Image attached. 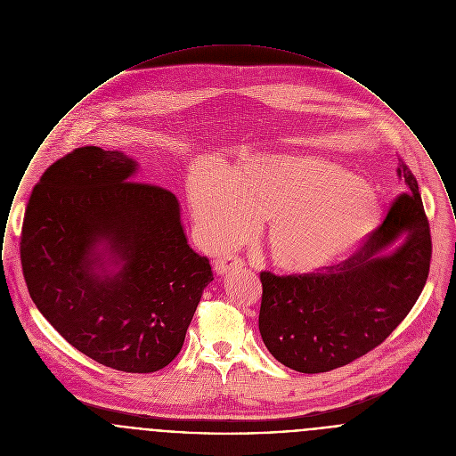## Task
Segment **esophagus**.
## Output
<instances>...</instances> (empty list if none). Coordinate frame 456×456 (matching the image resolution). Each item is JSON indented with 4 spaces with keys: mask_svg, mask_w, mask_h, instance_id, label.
Instances as JSON below:
<instances>
[{
    "mask_svg": "<svg viewBox=\"0 0 456 456\" xmlns=\"http://www.w3.org/2000/svg\"><path fill=\"white\" fill-rule=\"evenodd\" d=\"M243 266H245V263H243L242 257H239V256H224V257L217 259L214 270H216V273L223 276V274L242 270Z\"/></svg>",
    "mask_w": 456,
    "mask_h": 456,
    "instance_id": "esophagus-1",
    "label": "esophagus"
}]
</instances>
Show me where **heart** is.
<instances>
[{"instance_id":"obj_1","label":"heart","mask_w":456,"mask_h":456,"mask_svg":"<svg viewBox=\"0 0 456 456\" xmlns=\"http://www.w3.org/2000/svg\"><path fill=\"white\" fill-rule=\"evenodd\" d=\"M193 219L217 248L245 240L265 221L263 242L276 268L322 272L351 254L377 228L375 191L349 171L309 155H254L197 171L188 183Z\"/></svg>"}]
</instances>
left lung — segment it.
I'll return each instance as SVG.
<instances>
[{
    "instance_id": "8db88e82",
    "label": "left lung",
    "mask_w": 456,
    "mask_h": 456,
    "mask_svg": "<svg viewBox=\"0 0 456 456\" xmlns=\"http://www.w3.org/2000/svg\"><path fill=\"white\" fill-rule=\"evenodd\" d=\"M406 188L360 250L325 272L276 276L263 283L259 332L274 358L303 373L330 371L380 346L420 297L432 239L419 183L399 160ZM393 255L385 250L403 233Z\"/></svg>"
}]
</instances>
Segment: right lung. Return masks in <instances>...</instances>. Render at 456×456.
Segmentation results:
<instances>
[{"mask_svg": "<svg viewBox=\"0 0 456 456\" xmlns=\"http://www.w3.org/2000/svg\"><path fill=\"white\" fill-rule=\"evenodd\" d=\"M124 153L81 147L53 162L32 188L20 261L31 299L52 327L96 363L151 373L182 351L186 329L214 280L188 243L176 197L131 180ZM98 240L122 272L98 277Z\"/></svg>", "mask_w": 456, "mask_h": 456, "instance_id": "add662e5", "label": "right lung"}]
</instances>
